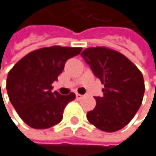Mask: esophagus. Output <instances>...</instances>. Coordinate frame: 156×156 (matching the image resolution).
<instances>
[{"mask_svg": "<svg viewBox=\"0 0 156 156\" xmlns=\"http://www.w3.org/2000/svg\"><path fill=\"white\" fill-rule=\"evenodd\" d=\"M76 97H77V98H78V99H81L84 96H83V95H81V94H78V93H77V94H76Z\"/></svg>", "mask_w": 156, "mask_h": 156, "instance_id": "esophagus-1", "label": "esophagus"}]
</instances>
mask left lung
Masks as SVG:
<instances>
[{
    "label": "left lung",
    "instance_id": "left-lung-1",
    "mask_svg": "<svg viewBox=\"0 0 156 156\" xmlns=\"http://www.w3.org/2000/svg\"><path fill=\"white\" fill-rule=\"evenodd\" d=\"M81 56L105 87L103 97H95L97 105L87 112V120L105 132L122 129L143 101L144 82L141 71L126 56L108 48H88Z\"/></svg>",
    "mask_w": 156,
    "mask_h": 156
}]
</instances>
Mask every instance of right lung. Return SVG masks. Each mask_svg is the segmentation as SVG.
<instances>
[{
    "instance_id": "obj_1",
    "label": "right lung",
    "mask_w": 156,
    "mask_h": 156,
    "mask_svg": "<svg viewBox=\"0 0 156 156\" xmlns=\"http://www.w3.org/2000/svg\"><path fill=\"white\" fill-rule=\"evenodd\" d=\"M82 48H42L30 52L9 71L6 88L20 117L30 127L46 129L58 124L66 106L75 99L70 93L52 92V83L64 69L66 61L78 55Z\"/></svg>"
}]
</instances>
